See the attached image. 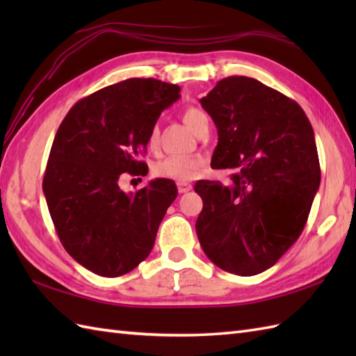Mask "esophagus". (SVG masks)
Here are the masks:
<instances>
[{
	"label": "esophagus",
	"instance_id": "obj_1",
	"mask_svg": "<svg viewBox=\"0 0 356 356\" xmlns=\"http://www.w3.org/2000/svg\"><path fill=\"white\" fill-rule=\"evenodd\" d=\"M177 190H179L180 194H184V193L191 191L193 190V185L191 184H186V182H179L177 184Z\"/></svg>",
	"mask_w": 356,
	"mask_h": 356
}]
</instances>
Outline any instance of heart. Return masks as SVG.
<instances>
[{"instance_id":"obj_1","label":"heart","mask_w":356,"mask_h":356,"mask_svg":"<svg viewBox=\"0 0 356 356\" xmlns=\"http://www.w3.org/2000/svg\"><path fill=\"white\" fill-rule=\"evenodd\" d=\"M182 119L185 125L190 128L193 133L197 131V128L209 122L205 111L195 107H188ZM157 143V128L154 127L148 134V147L154 148ZM205 168V162L203 159L195 156H166L161 161H157L153 166L154 176L162 179H170L174 182H190V180L195 179Z\"/></svg>"}]
</instances>
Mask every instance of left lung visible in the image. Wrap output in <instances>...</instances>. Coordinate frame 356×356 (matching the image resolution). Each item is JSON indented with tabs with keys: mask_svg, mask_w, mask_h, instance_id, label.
Masks as SVG:
<instances>
[{
	"mask_svg": "<svg viewBox=\"0 0 356 356\" xmlns=\"http://www.w3.org/2000/svg\"><path fill=\"white\" fill-rule=\"evenodd\" d=\"M200 104L218 134L211 166L236 171L228 185L194 186L200 246L226 272L260 274L300 237L318 191L312 125L297 102L248 76L218 81Z\"/></svg>",
	"mask_w": 356,
	"mask_h": 356,
	"instance_id": "8db88e82",
	"label": "left lung"
}]
</instances>
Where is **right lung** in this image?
<instances>
[{
	"label": "right lung",
	"mask_w": 356,
	"mask_h": 356,
	"mask_svg": "<svg viewBox=\"0 0 356 356\" xmlns=\"http://www.w3.org/2000/svg\"><path fill=\"white\" fill-rule=\"evenodd\" d=\"M180 87L131 78L78 101L59 125L42 191L65 251L102 277L133 270L149 255L166 209L177 197L170 179L127 194L120 174H147L139 156Z\"/></svg>",
	"instance_id": "1"
}]
</instances>
